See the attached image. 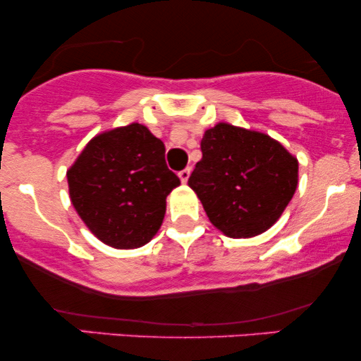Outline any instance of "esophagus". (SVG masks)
Returning a JSON list of instances; mask_svg holds the SVG:
<instances>
[{
    "mask_svg": "<svg viewBox=\"0 0 361 361\" xmlns=\"http://www.w3.org/2000/svg\"><path fill=\"white\" fill-rule=\"evenodd\" d=\"M190 173H192V169H190V168H185V169H181V171L178 173V176H180L181 183H186V181H188V178H190Z\"/></svg>",
    "mask_w": 361,
    "mask_h": 361,
    "instance_id": "1",
    "label": "esophagus"
}]
</instances>
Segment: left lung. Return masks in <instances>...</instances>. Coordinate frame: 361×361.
Wrapping results in <instances>:
<instances>
[{"label":"left lung","mask_w":361,"mask_h":361,"mask_svg":"<svg viewBox=\"0 0 361 361\" xmlns=\"http://www.w3.org/2000/svg\"><path fill=\"white\" fill-rule=\"evenodd\" d=\"M188 178L210 222L229 238H252L280 219L299 183V161L279 140L217 123Z\"/></svg>","instance_id":"left-lung-1"}]
</instances>
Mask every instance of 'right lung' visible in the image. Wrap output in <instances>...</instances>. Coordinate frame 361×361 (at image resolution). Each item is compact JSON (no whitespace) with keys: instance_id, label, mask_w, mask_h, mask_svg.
<instances>
[{"instance_id":"right-lung-1","label":"right lung","mask_w":361,"mask_h":361,"mask_svg":"<svg viewBox=\"0 0 361 361\" xmlns=\"http://www.w3.org/2000/svg\"><path fill=\"white\" fill-rule=\"evenodd\" d=\"M164 152L147 127L130 123L91 139L68 169L74 209L102 243L134 250L159 231L166 197L180 185Z\"/></svg>"}]
</instances>
